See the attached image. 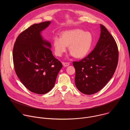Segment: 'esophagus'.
Segmentation results:
<instances>
[{
    "label": "esophagus",
    "mask_w": 130,
    "mask_h": 130,
    "mask_svg": "<svg viewBox=\"0 0 130 130\" xmlns=\"http://www.w3.org/2000/svg\"><path fill=\"white\" fill-rule=\"evenodd\" d=\"M62 64L64 67H67L69 65V63L68 62H62Z\"/></svg>",
    "instance_id": "obj_1"
}]
</instances>
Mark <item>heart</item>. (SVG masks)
<instances>
[{
  "label": "heart",
  "mask_w": 130,
  "mask_h": 130,
  "mask_svg": "<svg viewBox=\"0 0 130 130\" xmlns=\"http://www.w3.org/2000/svg\"><path fill=\"white\" fill-rule=\"evenodd\" d=\"M92 37L89 32L80 29H74L64 31L61 37L55 36L52 45L55 54L61 57L66 52L67 46L69 51L76 58L84 57L89 52L92 44Z\"/></svg>",
  "instance_id": "b5f03b06"
}]
</instances>
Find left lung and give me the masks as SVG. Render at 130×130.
Masks as SVG:
<instances>
[{"instance_id": "8db88e82", "label": "left lung", "mask_w": 130, "mask_h": 130, "mask_svg": "<svg viewBox=\"0 0 130 130\" xmlns=\"http://www.w3.org/2000/svg\"><path fill=\"white\" fill-rule=\"evenodd\" d=\"M101 33L96 47L86 57L73 62L76 70L75 84L86 95L96 93L112 78L118 62V49L115 40L100 24Z\"/></svg>"}]
</instances>
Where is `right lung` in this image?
Segmentation results:
<instances>
[{"mask_svg":"<svg viewBox=\"0 0 130 130\" xmlns=\"http://www.w3.org/2000/svg\"><path fill=\"white\" fill-rule=\"evenodd\" d=\"M50 23L33 24L23 31L13 50L17 77L28 90L38 94H46L52 89L63 66L53 55L50 43L44 40L41 35Z\"/></svg>","mask_w":130,"mask_h":130,"instance_id":"add662e5","label":"right lung"}]
</instances>
